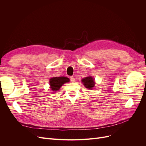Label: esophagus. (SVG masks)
Masks as SVG:
<instances>
[{"label": "esophagus", "instance_id": "obj_1", "mask_svg": "<svg viewBox=\"0 0 146 146\" xmlns=\"http://www.w3.org/2000/svg\"><path fill=\"white\" fill-rule=\"evenodd\" d=\"M70 81H71L72 82H74L75 81H76V79H75L74 77H73V76L70 77Z\"/></svg>", "mask_w": 146, "mask_h": 146}]
</instances>
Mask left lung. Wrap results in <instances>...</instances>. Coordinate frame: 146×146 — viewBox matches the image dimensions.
I'll list each match as a JSON object with an SVG mask.
<instances>
[{
  "instance_id": "1",
  "label": "left lung",
  "mask_w": 146,
  "mask_h": 146,
  "mask_svg": "<svg viewBox=\"0 0 146 146\" xmlns=\"http://www.w3.org/2000/svg\"><path fill=\"white\" fill-rule=\"evenodd\" d=\"M82 82L83 83V85L88 89H92L95 85L94 80L91 76L82 78Z\"/></svg>"
}]
</instances>
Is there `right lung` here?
<instances>
[{"mask_svg":"<svg viewBox=\"0 0 146 146\" xmlns=\"http://www.w3.org/2000/svg\"><path fill=\"white\" fill-rule=\"evenodd\" d=\"M69 78L66 77H55L51 78L49 81L51 90L53 91H58L63 84L69 82Z\"/></svg>","mask_w":146,"mask_h":146,"instance_id":"add662e5","label":"right lung"}]
</instances>
